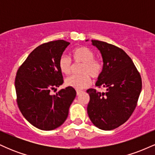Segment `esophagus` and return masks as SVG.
Here are the masks:
<instances>
[{
    "label": "esophagus",
    "mask_w": 155,
    "mask_h": 155,
    "mask_svg": "<svg viewBox=\"0 0 155 155\" xmlns=\"http://www.w3.org/2000/svg\"><path fill=\"white\" fill-rule=\"evenodd\" d=\"M83 91H81V90H76V95H79L80 94L82 93Z\"/></svg>",
    "instance_id": "34e87169"
}]
</instances>
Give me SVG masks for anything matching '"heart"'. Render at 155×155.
<instances>
[{
	"mask_svg": "<svg viewBox=\"0 0 155 155\" xmlns=\"http://www.w3.org/2000/svg\"><path fill=\"white\" fill-rule=\"evenodd\" d=\"M72 56L76 63H82L80 67V75H74L65 79L68 87L76 90H81L90 86L92 83L90 76L97 79L101 75L104 68L102 61L95 59V54L92 50L85 47H76L72 51ZM59 68L63 74L69 75L71 73L72 64L71 60L65 55L60 57Z\"/></svg>",
	"mask_w": 155,
	"mask_h": 155,
	"instance_id": "b5f03b06",
	"label": "heart"
}]
</instances>
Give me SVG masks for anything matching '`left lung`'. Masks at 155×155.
<instances>
[{"mask_svg": "<svg viewBox=\"0 0 155 155\" xmlns=\"http://www.w3.org/2000/svg\"><path fill=\"white\" fill-rule=\"evenodd\" d=\"M92 44L100 51L104 62L95 85L106 87V91L87 90L90 95L87 114L94 125L111 130L124 124L134 111L141 91V78L131 58L122 49L97 40H92Z\"/></svg>", "mask_w": 155, "mask_h": 155, "instance_id": "8db88e82", "label": "left lung"}]
</instances>
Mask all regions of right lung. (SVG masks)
Listing matches in <instances>:
<instances>
[{
  "mask_svg": "<svg viewBox=\"0 0 155 155\" xmlns=\"http://www.w3.org/2000/svg\"><path fill=\"white\" fill-rule=\"evenodd\" d=\"M70 43L58 40L41 44L28 55L19 68L15 79L17 101L28 122L42 130H51L63 124L76 95L73 87L50 91L63 83L59 60Z\"/></svg>",
  "mask_w": 155,
  "mask_h": 155,
  "instance_id": "add662e5",
  "label": "right lung"
}]
</instances>
